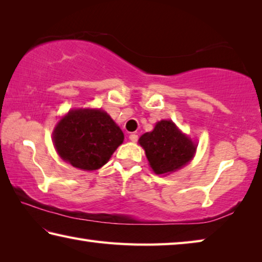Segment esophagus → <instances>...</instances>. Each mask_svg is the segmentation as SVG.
<instances>
[{
	"instance_id": "esophagus-1",
	"label": "esophagus",
	"mask_w": 262,
	"mask_h": 262,
	"mask_svg": "<svg viewBox=\"0 0 262 262\" xmlns=\"http://www.w3.org/2000/svg\"><path fill=\"white\" fill-rule=\"evenodd\" d=\"M128 139H130V140L132 141V143H136V141L138 140V136L135 135V134H132V135L128 136Z\"/></svg>"
}]
</instances>
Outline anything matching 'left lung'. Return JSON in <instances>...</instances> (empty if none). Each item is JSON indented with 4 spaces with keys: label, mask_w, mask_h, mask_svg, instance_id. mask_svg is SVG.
I'll use <instances>...</instances> for the list:
<instances>
[{
    "label": "left lung",
    "mask_w": 262,
    "mask_h": 262,
    "mask_svg": "<svg viewBox=\"0 0 262 262\" xmlns=\"http://www.w3.org/2000/svg\"><path fill=\"white\" fill-rule=\"evenodd\" d=\"M150 168L157 175L167 176L186 166L194 157L196 145L170 119L155 124L153 131L139 138Z\"/></svg>",
    "instance_id": "obj_1"
}]
</instances>
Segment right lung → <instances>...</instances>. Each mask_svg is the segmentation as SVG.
Returning a JSON list of instances; mask_svg holds the SVG:
<instances>
[{
  "label": "right lung",
  "instance_id": "obj_1",
  "mask_svg": "<svg viewBox=\"0 0 262 262\" xmlns=\"http://www.w3.org/2000/svg\"><path fill=\"white\" fill-rule=\"evenodd\" d=\"M123 140L121 128L101 109H72L53 132L61 159L86 171L104 166Z\"/></svg>",
  "mask_w": 262,
  "mask_h": 262
}]
</instances>
